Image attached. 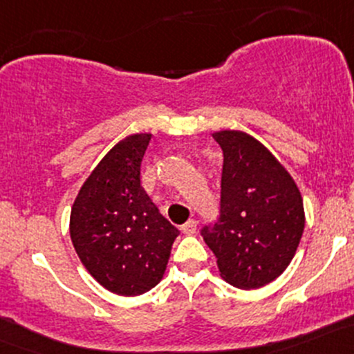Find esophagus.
<instances>
[{
    "label": "esophagus",
    "mask_w": 354,
    "mask_h": 354,
    "mask_svg": "<svg viewBox=\"0 0 354 354\" xmlns=\"http://www.w3.org/2000/svg\"><path fill=\"white\" fill-rule=\"evenodd\" d=\"M181 232L186 235H193L196 234V221L195 220H188L186 223L181 227Z\"/></svg>",
    "instance_id": "1"
}]
</instances>
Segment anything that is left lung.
Returning a JSON list of instances; mask_svg holds the SVG:
<instances>
[{
	"label": "left lung",
	"mask_w": 354,
	"mask_h": 354,
	"mask_svg": "<svg viewBox=\"0 0 354 354\" xmlns=\"http://www.w3.org/2000/svg\"><path fill=\"white\" fill-rule=\"evenodd\" d=\"M223 151L220 220L201 230L223 281L259 289L287 269L304 232L306 215L296 181L254 136L212 133Z\"/></svg>",
	"instance_id": "8db88e82"
}]
</instances>
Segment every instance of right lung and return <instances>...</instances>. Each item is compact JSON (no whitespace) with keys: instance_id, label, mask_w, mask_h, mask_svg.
I'll return each mask as SVG.
<instances>
[{"instance_id":"obj_1","label":"right lung","mask_w":354,"mask_h":354,"mask_svg":"<svg viewBox=\"0 0 354 354\" xmlns=\"http://www.w3.org/2000/svg\"><path fill=\"white\" fill-rule=\"evenodd\" d=\"M153 134H131L99 161L70 212V239L104 289L141 296L159 284L180 230L159 213L141 185Z\"/></svg>"}]
</instances>
